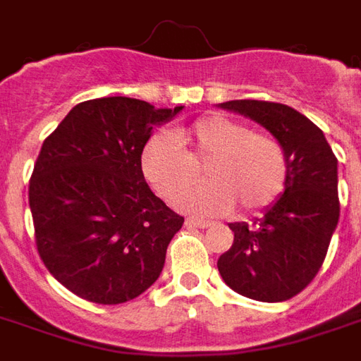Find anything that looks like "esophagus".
<instances>
[{
	"instance_id": "34e87169",
	"label": "esophagus",
	"mask_w": 361,
	"mask_h": 361,
	"mask_svg": "<svg viewBox=\"0 0 361 361\" xmlns=\"http://www.w3.org/2000/svg\"><path fill=\"white\" fill-rule=\"evenodd\" d=\"M185 226H189V228H209V226H211V222H209V220H203V219H188V220H185Z\"/></svg>"
}]
</instances>
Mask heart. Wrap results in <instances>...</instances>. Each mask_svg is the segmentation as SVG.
<instances>
[{
	"mask_svg": "<svg viewBox=\"0 0 361 361\" xmlns=\"http://www.w3.org/2000/svg\"><path fill=\"white\" fill-rule=\"evenodd\" d=\"M207 162V180L189 194L196 168ZM141 170L150 188L166 201L181 197L183 211L211 216L240 204L245 212L271 207L286 188L288 157L282 142L247 123L212 114L188 129L150 137L141 152Z\"/></svg>",
	"mask_w": 361,
	"mask_h": 361,
	"instance_id": "b5f03b06",
	"label": "heart"
}]
</instances>
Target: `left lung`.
<instances>
[{"instance_id":"obj_1","label":"left lung","mask_w":361,"mask_h":361,"mask_svg":"<svg viewBox=\"0 0 361 361\" xmlns=\"http://www.w3.org/2000/svg\"><path fill=\"white\" fill-rule=\"evenodd\" d=\"M219 108L253 119L286 150L288 181L255 228L232 222V247L219 259L222 280L257 302H284L315 279L333 238L338 204V160L311 119L286 104L230 100Z\"/></svg>"}]
</instances>
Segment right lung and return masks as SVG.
Masks as SVG:
<instances>
[{
  "mask_svg": "<svg viewBox=\"0 0 361 361\" xmlns=\"http://www.w3.org/2000/svg\"><path fill=\"white\" fill-rule=\"evenodd\" d=\"M181 110L94 98L44 141L28 185L36 245L54 279L82 300L129 302L160 276L183 216L150 191L141 152Z\"/></svg>",
  "mask_w": 361,
  "mask_h": 361,
  "instance_id": "add662e5",
  "label": "right lung"
}]
</instances>
